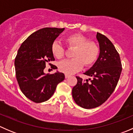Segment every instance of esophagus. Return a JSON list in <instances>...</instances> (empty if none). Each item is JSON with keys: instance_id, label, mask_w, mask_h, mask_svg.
I'll use <instances>...</instances> for the list:
<instances>
[{"instance_id": "esophagus-1", "label": "esophagus", "mask_w": 133, "mask_h": 133, "mask_svg": "<svg viewBox=\"0 0 133 133\" xmlns=\"http://www.w3.org/2000/svg\"><path fill=\"white\" fill-rule=\"evenodd\" d=\"M69 76H70V75H67V74H65V78H69Z\"/></svg>"}]
</instances>
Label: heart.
Wrapping results in <instances>:
<instances>
[{"mask_svg":"<svg viewBox=\"0 0 133 133\" xmlns=\"http://www.w3.org/2000/svg\"><path fill=\"white\" fill-rule=\"evenodd\" d=\"M67 47L74 49L73 59L64 60L58 64L59 70L67 75H72L78 71L83 65L90 66L97 59L99 49L96 43L88 41L85 37L80 34H73L65 39ZM51 52L58 59H62L65 55V48L58 42H53L51 45Z\"/></svg>","mask_w":133,"mask_h":133,"instance_id":"obj_1","label":"heart"}]
</instances>
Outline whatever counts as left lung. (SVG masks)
<instances>
[{"label": "left lung", "mask_w": 133, "mask_h": 133, "mask_svg": "<svg viewBox=\"0 0 133 133\" xmlns=\"http://www.w3.org/2000/svg\"><path fill=\"white\" fill-rule=\"evenodd\" d=\"M100 55L92 67L84 74L92 79L83 80L76 76L77 84L72 89V96L77 105L92 109L104 104L117 85L122 70L118 53L109 40L100 33L96 34Z\"/></svg>", "instance_id": "1"}]
</instances>
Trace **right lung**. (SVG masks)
Returning a JSON list of instances; mask_svg holds the SVG:
<instances>
[{
  "instance_id": "1",
  "label": "right lung",
  "mask_w": 133,
  "mask_h": 133,
  "mask_svg": "<svg viewBox=\"0 0 133 133\" xmlns=\"http://www.w3.org/2000/svg\"><path fill=\"white\" fill-rule=\"evenodd\" d=\"M64 28H45L29 35L21 44L15 60L16 78L21 91L35 103L49 100L56 88L65 78L62 73L45 74L44 69L49 63L52 69H57L50 62L55 58L51 45Z\"/></svg>"
}]
</instances>
